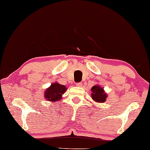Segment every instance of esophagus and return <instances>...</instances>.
<instances>
[{"label":"esophagus","mask_w":150,"mask_h":150,"mask_svg":"<svg viewBox=\"0 0 150 150\" xmlns=\"http://www.w3.org/2000/svg\"><path fill=\"white\" fill-rule=\"evenodd\" d=\"M76 85L77 87H82L83 84H82V83H76Z\"/></svg>","instance_id":"34e87169"}]
</instances>
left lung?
I'll return each instance as SVG.
<instances>
[{
  "label": "left lung",
  "instance_id": "obj_1",
  "mask_svg": "<svg viewBox=\"0 0 150 150\" xmlns=\"http://www.w3.org/2000/svg\"><path fill=\"white\" fill-rule=\"evenodd\" d=\"M91 97L95 102L98 103H103L106 101V98H108V94L105 92V90L100 85H94L91 88Z\"/></svg>",
  "mask_w": 150,
  "mask_h": 150
}]
</instances>
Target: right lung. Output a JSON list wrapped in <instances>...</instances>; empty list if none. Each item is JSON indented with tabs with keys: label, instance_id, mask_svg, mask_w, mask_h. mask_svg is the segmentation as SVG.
Returning a JSON list of instances; mask_svg holds the SVG:
<instances>
[{
	"label": "right lung",
	"instance_id": "add662e5",
	"mask_svg": "<svg viewBox=\"0 0 150 150\" xmlns=\"http://www.w3.org/2000/svg\"><path fill=\"white\" fill-rule=\"evenodd\" d=\"M66 90L67 87H65V85L59 84L58 82L53 83L45 91V99L53 103L61 100L62 99V95L64 94Z\"/></svg>",
	"mask_w": 150,
	"mask_h": 150
}]
</instances>
